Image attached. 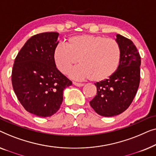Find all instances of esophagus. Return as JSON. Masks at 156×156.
Wrapping results in <instances>:
<instances>
[{
    "mask_svg": "<svg viewBox=\"0 0 156 156\" xmlns=\"http://www.w3.org/2000/svg\"><path fill=\"white\" fill-rule=\"evenodd\" d=\"M73 83L74 85H76V86H78V87H82V86H83V85H84V84H83V83L74 82V81L73 82Z\"/></svg>",
    "mask_w": 156,
    "mask_h": 156,
    "instance_id": "obj_1",
    "label": "esophagus"
}]
</instances>
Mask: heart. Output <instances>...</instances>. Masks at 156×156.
Instances as JSON below:
<instances>
[{
  "instance_id": "heart-1",
  "label": "heart",
  "mask_w": 156,
  "mask_h": 156,
  "mask_svg": "<svg viewBox=\"0 0 156 156\" xmlns=\"http://www.w3.org/2000/svg\"><path fill=\"white\" fill-rule=\"evenodd\" d=\"M121 58V48L115 39L86 34L71 37L66 45L59 44L53 52L54 63L61 73H69L79 61L80 65L70 76L95 82L110 78L117 71Z\"/></svg>"
}]
</instances>
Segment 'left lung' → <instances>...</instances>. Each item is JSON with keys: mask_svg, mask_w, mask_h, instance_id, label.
<instances>
[{"mask_svg": "<svg viewBox=\"0 0 156 156\" xmlns=\"http://www.w3.org/2000/svg\"><path fill=\"white\" fill-rule=\"evenodd\" d=\"M116 41L122 51L119 66L110 78L95 83L97 95L90 102L95 112L107 117L119 115L130 106L140 83L141 56L136 47L120 34Z\"/></svg>", "mask_w": 156, "mask_h": 156, "instance_id": "left-lung-1", "label": "left lung"}]
</instances>
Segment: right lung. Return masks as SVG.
<instances>
[{"instance_id": "1", "label": "right lung", "mask_w": 156, "mask_h": 156, "mask_svg": "<svg viewBox=\"0 0 156 156\" xmlns=\"http://www.w3.org/2000/svg\"><path fill=\"white\" fill-rule=\"evenodd\" d=\"M58 32H43L26 41L15 59L12 84L17 99L27 112L51 117L60 108L63 91L72 85L57 69L53 58Z\"/></svg>"}]
</instances>
